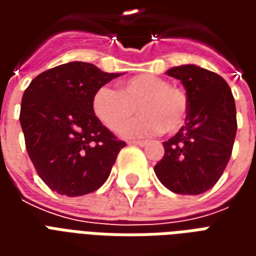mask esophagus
Masks as SVG:
<instances>
[{"instance_id": "esophagus-1", "label": "esophagus", "mask_w": 256, "mask_h": 256, "mask_svg": "<svg viewBox=\"0 0 256 256\" xmlns=\"http://www.w3.org/2000/svg\"><path fill=\"white\" fill-rule=\"evenodd\" d=\"M128 144H134V145H140V146H145L148 144L146 141H141V140H133V141H128Z\"/></svg>"}]
</instances>
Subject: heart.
Wrapping results in <instances>:
<instances>
[{"mask_svg":"<svg viewBox=\"0 0 256 256\" xmlns=\"http://www.w3.org/2000/svg\"><path fill=\"white\" fill-rule=\"evenodd\" d=\"M92 104L96 116L111 130H118L137 110L141 115L120 130L126 137L177 133L186 122L189 112L186 93L150 74L124 79L119 84V90L102 86L94 93Z\"/></svg>","mask_w":256,"mask_h":256,"instance_id":"1","label":"heart"}]
</instances>
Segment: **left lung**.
Listing matches in <instances>:
<instances>
[{"label":"left lung","mask_w":256,"mask_h":256,"mask_svg":"<svg viewBox=\"0 0 256 256\" xmlns=\"http://www.w3.org/2000/svg\"><path fill=\"white\" fill-rule=\"evenodd\" d=\"M167 75L186 89V122L164 141V156L155 166L156 177L180 194H200L218 182L230 159L237 132L232 90L218 74L193 64L172 67Z\"/></svg>","instance_id":"obj_1"}]
</instances>
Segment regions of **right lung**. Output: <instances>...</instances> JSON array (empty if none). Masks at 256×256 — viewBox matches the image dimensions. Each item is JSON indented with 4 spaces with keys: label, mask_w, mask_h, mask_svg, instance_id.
<instances>
[{
    "label": "right lung",
    "mask_w": 256,
    "mask_h": 256,
    "mask_svg": "<svg viewBox=\"0 0 256 256\" xmlns=\"http://www.w3.org/2000/svg\"><path fill=\"white\" fill-rule=\"evenodd\" d=\"M122 74L71 62L44 71L24 90L20 124L38 176L66 196L94 192L126 145L93 112V96Z\"/></svg>",
    "instance_id": "obj_1"
}]
</instances>
